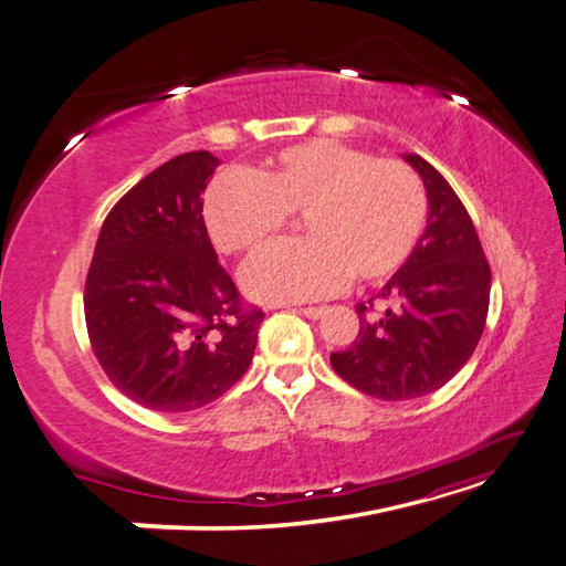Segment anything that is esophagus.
<instances>
[{
	"mask_svg": "<svg viewBox=\"0 0 566 566\" xmlns=\"http://www.w3.org/2000/svg\"><path fill=\"white\" fill-rule=\"evenodd\" d=\"M298 314L306 318H321L326 314V306H304V308H298Z\"/></svg>",
	"mask_w": 566,
	"mask_h": 566,
	"instance_id": "1",
	"label": "esophagus"
}]
</instances>
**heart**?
Returning a JSON list of instances; mask_svg holds the SVG:
<instances>
[{"label":"heart","mask_w":566,"mask_h":566,"mask_svg":"<svg viewBox=\"0 0 566 566\" xmlns=\"http://www.w3.org/2000/svg\"><path fill=\"white\" fill-rule=\"evenodd\" d=\"M302 213L306 240L276 245L242 272L258 302L284 304L340 292L350 274L382 282L412 258L427 228V191L407 164L375 159L334 139L282 149L254 174L228 171L210 184L203 216L230 254H252Z\"/></svg>","instance_id":"obj_1"}]
</instances>
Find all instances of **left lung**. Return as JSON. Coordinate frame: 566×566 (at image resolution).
Wrapping results in <instances>:
<instances>
[{"mask_svg":"<svg viewBox=\"0 0 566 566\" xmlns=\"http://www.w3.org/2000/svg\"><path fill=\"white\" fill-rule=\"evenodd\" d=\"M402 159L424 181L427 228L378 296L356 304V340L331 353L343 380L395 402L439 390L469 363L491 298V268L467 208L419 154Z\"/></svg>","mask_w":566,"mask_h":566,"instance_id":"1","label":"left lung"}]
</instances>
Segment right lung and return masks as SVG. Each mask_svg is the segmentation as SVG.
<instances>
[{
    "instance_id": "obj_1",
    "label": "right lung",
    "mask_w": 566,
    "mask_h": 566,
    "mask_svg": "<svg viewBox=\"0 0 566 566\" xmlns=\"http://www.w3.org/2000/svg\"><path fill=\"white\" fill-rule=\"evenodd\" d=\"M188 151L119 198L95 242L85 324L122 395L154 412H191L248 373L264 314L245 312L210 245L201 196L218 169Z\"/></svg>"
}]
</instances>
